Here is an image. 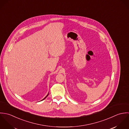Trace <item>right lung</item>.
<instances>
[{
  "label": "right lung",
  "mask_w": 129,
  "mask_h": 129,
  "mask_svg": "<svg viewBox=\"0 0 129 129\" xmlns=\"http://www.w3.org/2000/svg\"><path fill=\"white\" fill-rule=\"evenodd\" d=\"M48 94H49V93H48V94H47V96H46V97H45V98H44V99H43V100H41V101H42V100H44V99H45V98H46V97H47V96H48Z\"/></svg>",
  "instance_id": "1"
}]
</instances>
